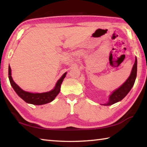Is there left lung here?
I'll return each mask as SVG.
<instances>
[{
  "instance_id": "1",
  "label": "left lung",
  "mask_w": 147,
  "mask_h": 147,
  "mask_svg": "<svg viewBox=\"0 0 147 147\" xmlns=\"http://www.w3.org/2000/svg\"><path fill=\"white\" fill-rule=\"evenodd\" d=\"M137 76V58H136L135 63L134 64L132 70H131V74L129 78L126 80V81L122 85L120 88H118L117 90L113 92V93L109 96V99L108 102L107 104H104L105 106H110L112 104L117 102L119 101L125 97L129 91L132 88L135 80Z\"/></svg>"
}]
</instances>
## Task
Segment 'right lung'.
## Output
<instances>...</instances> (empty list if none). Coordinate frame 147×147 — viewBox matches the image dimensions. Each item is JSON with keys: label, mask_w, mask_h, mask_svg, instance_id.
Segmentation results:
<instances>
[{"label": "right lung", "mask_w": 147, "mask_h": 147, "mask_svg": "<svg viewBox=\"0 0 147 147\" xmlns=\"http://www.w3.org/2000/svg\"><path fill=\"white\" fill-rule=\"evenodd\" d=\"M67 73H64L63 75L62 76L60 79L57 82L56 85L54 89L49 91L46 92V93H29V92L24 91L23 89H21L17 85V84L14 82V81L12 79V77L11 76V68L9 66L8 69V77L9 82H10L11 86L12 88H13L14 91L16 92V93L21 97L23 100L26 102L27 103L34 104V105H42V104H45L53 101L56 96L58 95V93L60 91L61 84L63 82V79L66 76Z\"/></svg>", "instance_id": "right-lung-1"}]
</instances>
